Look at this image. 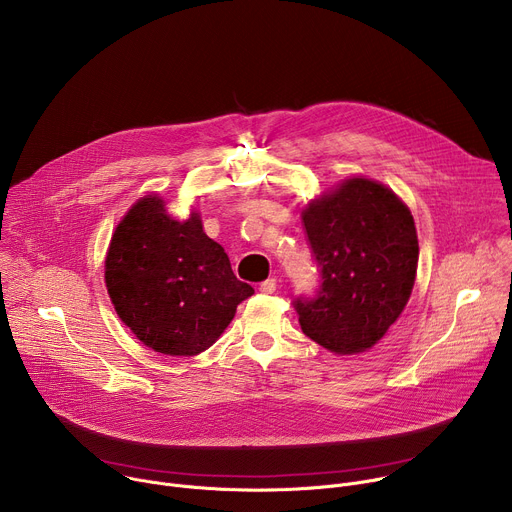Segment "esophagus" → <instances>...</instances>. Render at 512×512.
<instances>
[{
  "label": "esophagus",
  "mask_w": 512,
  "mask_h": 512,
  "mask_svg": "<svg viewBox=\"0 0 512 512\" xmlns=\"http://www.w3.org/2000/svg\"><path fill=\"white\" fill-rule=\"evenodd\" d=\"M275 279L273 277H269V279H265V281H261L259 283V291H263V294H273L275 291Z\"/></svg>",
  "instance_id": "obj_1"
}]
</instances>
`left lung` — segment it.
<instances>
[{"mask_svg":"<svg viewBox=\"0 0 512 512\" xmlns=\"http://www.w3.org/2000/svg\"><path fill=\"white\" fill-rule=\"evenodd\" d=\"M320 289L296 298L300 326L336 354L375 346L409 302L415 223L403 200L369 178H348L302 212Z\"/></svg>","mask_w":512,"mask_h":512,"instance_id":"8db88e82","label":"left lung"}]
</instances>
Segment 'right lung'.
Returning <instances> with one entry per match:
<instances>
[{
  "instance_id": "add662e5",
  "label": "right lung",
  "mask_w": 512,
  "mask_h": 512,
  "mask_svg": "<svg viewBox=\"0 0 512 512\" xmlns=\"http://www.w3.org/2000/svg\"><path fill=\"white\" fill-rule=\"evenodd\" d=\"M105 283L121 322L156 352L194 356L225 332L255 289L202 231L198 212L176 221L160 196L137 200L117 225Z\"/></svg>"
}]
</instances>
